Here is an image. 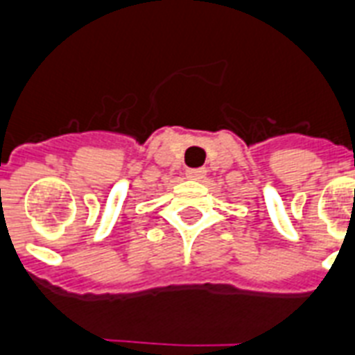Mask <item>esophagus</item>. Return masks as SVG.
I'll return each mask as SVG.
<instances>
[{"label":"esophagus","instance_id":"esophagus-1","mask_svg":"<svg viewBox=\"0 0 355 355\" xmlns=\"http://www.w3.org/2000/svg\"><path fill=\"white\" fill-rule=\"evenodd\" d=\"M205 175H207V171H203V168L187 171V180H190V181H201V180H205Z\"/></svg>","mask_w":355,"mask_h":355}]
</instances>
